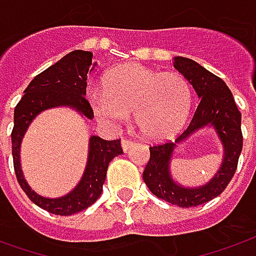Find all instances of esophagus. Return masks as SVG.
Instances as JSON below:
<instances>
[{"label": "esophagus", "mask_w": 256, "mask_h": 256, "mask_svg": "<svg viewBox=\"0 0 256 256\" xmlns=\"http://www.w3.org/2000/svg\"><path fill=\"white\" fill-rule=\"evenodd\" d=\"M133 144H134L133 140H130V138H123V140H122V148H123V151H128V148H130Z\"/></svg>", "instance_id": "34e87169"}]
</instances>
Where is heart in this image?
<instances>
[{"label":"heart","mask_w":256,"mask_h":256,"mask_svg":"<svg viewBox=\"0 0 256 256\" xmlns=\"http://www.w3.org/2000/svg\"><path fill=\"white\" fill-rule=\"evenodd\" d=\"M99 120L118 126L133 112L138 132L148 138H164L185 123L192 106V88L180 72H160L138 64L109 71L104 90L90 94Z\"/></svg>","instance_id":"heart-1"}]
</instances>
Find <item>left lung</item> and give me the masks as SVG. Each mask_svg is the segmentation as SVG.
<instances>
[{
  "label": "left lung",
  "mask_w": 256,
  "mask_h": 256,
  "mask_svg": "<svg viewBox=\"0 0 256 256\" xmlns=\"http://www.w3.org/2000/svg\"><path fill=\"white\" fill-rule=\"evenodd\" d=\"M174 67L192 84L200 102L192 120L175 142L151 146L150 160L142 172V179L151 194L160 199L179 208H194L217 198L234 176L242 150L241 114L230 88L222 78L186 57H175ZM206 126L215 128L224 144L222 166L208 184L198 188L182 187L173 180L169 171L173 150L176 144Z\"/></svg>",
  "instance_id": "8db88e82"
}]
</instances>
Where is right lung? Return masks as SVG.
<instances>
[{"label":"right lung","instance_id":"right-lung-1","mask_svg":"<svg viewBox=\"0 0 256 256\" xmlns=\"http://www.w3.org/2000/svg\"><path fill=\"white\" fill-rule=\"evenodd\" d=\"M92 66L95 64L92 62L91 52L74 50L64 56L62 60L33 78L14 112L12 158L18 184L34 204L53 214H74L94 204L102 194L108 165L114 157L123 154L120 140L108 142L98 136L90 137L88 161L82 178L70 194L56 199L43 198L32 190L20 170V142L29 124L40 112L56 106H68L88 120L94 118V110L85 98L86 76Z\"/></svg>","mask_w":256,"mask_h":256}]
</instances>
